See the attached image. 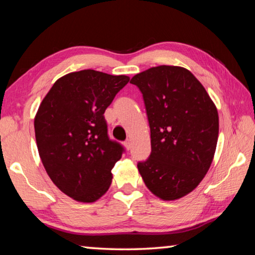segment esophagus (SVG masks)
<instances>
[{
	"mask_svg": "<svg viewBox=\"0 0 255 255\" xmlns=\"http://www.w3.org/2000/svg\"><path fill=\"white\" fill-rule=\"evenodd\" d=\"M125 147H126L128 150L131 148V145H132V143H131V140L130 139H127L126 141H125Z\"/></svg>",
	"mask_w": 255,
	"mask_h": 255,
	"instance_id": "34e87169",
	"label": "esophagus"
}]
</instances>
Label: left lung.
<instances>
[{
	"mask_svg": "<svg viewBox=\"0 0 255 255\" xmlns=\"http://www.w3.org/2000/svg\"><path fill=\"white\" fill-rule=\"evenodd\" d=\"M143 94L150 128L149 157L138 171L155 196L182 198L197 188L213 162L218 112L204 86L180 66L148 68L130 80Z\"/></svg>",
	"mask_w": 255,
	"mask_h": 255,
	"instance_id": "left-lung-1",
	"label": "left lung"
}]
</instances>
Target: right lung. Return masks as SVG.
<instances>
[{"mask_svg": "<svg viewBox=\"0 0 255 255\" xmlns=\"http://www.w3.org/2000/svg\"><path fill=\"white\" fill-rule=\"evenodd\" d=\"M129 82L94 70L60 77L34 118L38 152L51 181L76 201L93 202L109 189L125 149L108 136L105 111Z\"/></svg>", "mask_w": 255, "mask_h": 255, "instance_id": "add662e5", "label": "right lung"}]
</instances>
